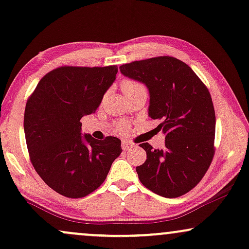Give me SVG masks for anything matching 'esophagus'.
I'll return each instance as SVG.
<instances>
[{
	"label": "esophagus",
	"instance_id": "esophagus-1",
	"mask_svg": "<svg viewBox=\"0 0 249 249\" xmlns=\"http://www.w3.org/2000/svg\"><path fill=\"white\" fill-rule=\"evenodd\" d=\"M133 146L134 145L132 142H122V147H123V149H124V151H127V149L132 148Z\"/></svg>",
	"mask_w": 249,
	"mask_h": 249
}]
</instances>
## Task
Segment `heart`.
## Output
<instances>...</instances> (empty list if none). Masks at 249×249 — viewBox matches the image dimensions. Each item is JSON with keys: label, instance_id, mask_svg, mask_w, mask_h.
Here are the masks:
<instances>
[{"label": "heart", "instance_id": "heart-1", "mask_svg": "<svg viewBox=\"0 0 249 249\" xmlns=\"http://www.w3.org/2000/svg\"><path fill=\"white\" fill-rule=\"evenodd\" d=\"M142 88H145V87H143L140 82H138V81L124 80L122 82V91L124 92V94H126V92H130V91H133V90H137V89H142ZM121 131L122 132H126L127 131V126L125 123H122L121 124Z\"/></svg>", "mask_w": 249, "mask_h": 249}]
</instances>
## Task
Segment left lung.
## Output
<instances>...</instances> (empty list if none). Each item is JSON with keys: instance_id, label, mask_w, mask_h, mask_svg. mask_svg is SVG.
<instances>
[{"instance_id": "left-lung-1", "label": "left lung", "mask_w": 249, "mask_h": 249, "mask_svg": "<svg viewBox=\"0 0 249 249\" xmlns=\"http://www.w3.org/2000/svg\"><path fill=\"white\" fill-rule=\"evenodd\" d=\"M145 83L148 116L160 119L163 149L140 143L147 159L136 170L147 189L167 198L189 193L208 172L214 155L215 113L209 89L187 64L173 56L139 60L119 67Z\"/></svg>"}]
</instances>
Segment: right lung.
Instances as JSON below:
<instances>
[{
  "instance_id": "right-lung-1",
  "label": "right lung",
  "mask_w": 249,
  "mask_h": 249,
  "mask_svg": "<svg viewBox=\"0 0 249 249\" xmlns=\"http://www.w3.org/2000/svg\"><path fill=\"white\" fill-rule=\"evenodd\" d=\"M117 66H62L39 81L26 102L24 133L32 166L51 189L81 198L97 189L122 153L116 137L81 136V118L94 113L116 79Z\"/></svg>"
}]
</instances>
